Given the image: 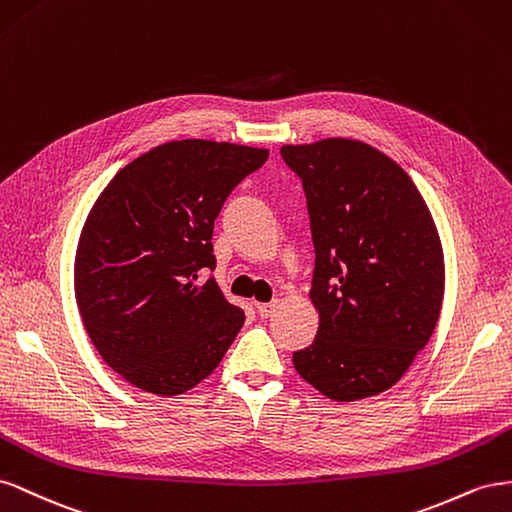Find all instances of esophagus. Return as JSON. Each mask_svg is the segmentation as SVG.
<instances>
[{
    "mask_svg": "<svg viewBox=\"0 0 512 512\" xmlns=\"http://www.w3.org/2000/svg\"><path fill=\"white\" fill-rule=\"evenodd\" d=\"M276 300H272V302H257V313L261 315V317H270L274 311H276Z\"/></svg>",
    "mask_w": 512,
    "mask_h": 512,
    "instance_id": "obj_1",
    "label": "esophagus"
}]
</instances>
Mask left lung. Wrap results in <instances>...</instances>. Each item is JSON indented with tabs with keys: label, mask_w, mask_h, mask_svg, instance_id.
<instances>
[{
	"label": "left lung",
	"mask_w": 512,
	"mask_h": 512,
	"mask_svg": "<svg viewBox=\"0 0 512 512\" xmlns=\"http://www.w3.org/2000/svg\"><path fill=\"white\" fill-rule=\"evenodd\" d=\"M304 186L315 244L309 291L319 328L294 367L332 401L388 390L440 319L444 251L416 184L369 143L283 145Z\"/></svg>",
	"instance_id": "1"
}]
</instances>
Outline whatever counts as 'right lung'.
Instances as JSON below:
<instances>
[{"label": "right lung", "mask_w": 512, "mask_h": 512, "mask_svg": "<svg viewBox=\"0 0 512 512\" xmlns=\"http://www.w3.org/2000/svg\"><path fill=\"white\" fill-rule=\"evenodd\" d=\"M268 150L206 139L158 145L115 173L85 218L75 298L100 358L158 397L195 388L244 324L212 279L225 199Z\"/></svg>", "instance_id": "add662e5"}]
</instances>
